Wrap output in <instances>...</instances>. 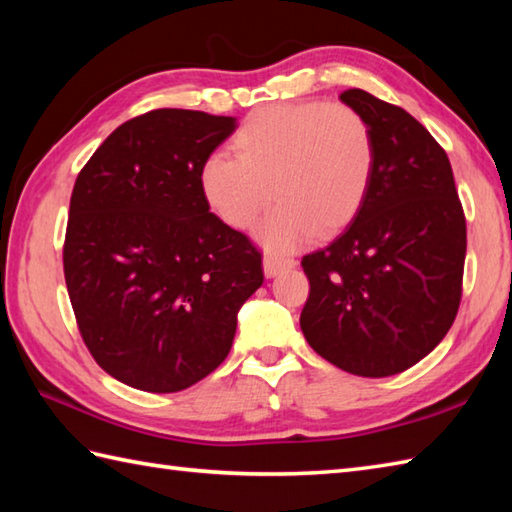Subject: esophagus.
<instances>
[{
    "instance_id": "obj_1",
    "label": "esophagus",
    "mask_w": 512,
    "mask_h": 512,
    "mask_svg": "<svg viewBox=\"0 0 512 512\" xmlns=\"http://www.w3.org/2000/svg\"><path fill=\"white\" fill-rule=\"evenodd\" d=\"M295 259H290V257H279V255H266L264 257V273H266V277H277L279 273H286V270H290V268H295Z\"/></svg>"
}]
</instances>
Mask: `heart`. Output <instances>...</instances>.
I'll return each instance as SVG.
<instances>
[{"label":"heart","instance_id":"obj_1","mask_svg":"<svg viewBox=\"0 0 512 512\" xmlns=\"http://www.w3.org/2000/svg\"><path fill=\"white\" fill-rule=\"evenodd\" d=\"M235 158L215 154L200 187L222 222L259 228L273 250H292L317 233L343 231L361 211L374 176V136L345 103H281L250 112L233 134Z\"/></svg>","mask_w":512,"mask_h":512}]
</instances>
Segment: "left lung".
<instances>
[{
  "instance_id": "obj_1",
  "label": "left lung",
  "mask_w": 512,
  "mask_h": 512,
  "mask_svg": "<svg viewBox=\"0 0 512 512\" xmlns=\"http://www.w3.org/2000/svg\"><path fill=\"white\" fill-rule=\"evenodd\" d=\"M345 105L374 136V176L352 224L301 259L310 295L301 332L343 372L383 378L436 347L462 299L466 220L451 162L402 107L365 90Z\"/></svg>"
}]
</instances>
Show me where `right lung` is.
<instances>
[{
  "instance_id": "1",
  "label": "right lung",
  "mask_w": 512,
  "mask_h": 512,
  "mask_svg": "<svg viewBox=\"0 0 512 512\" xmlns=\"http://www.w3.org/2000/svg\"><path fill=\"white\" fill-rule=\"evenodd\" d=\"M233 116L154 110L116 127L74 182L63 273L94 361L171 394L231 352L237 312L264 284L253 242L209 211L202 165Z\"/></svg>"
}]
</instances>
